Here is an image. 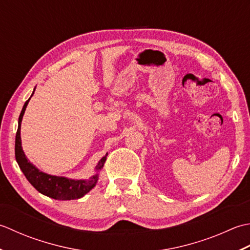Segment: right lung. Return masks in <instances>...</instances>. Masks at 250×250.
Returning a JSON list of instances; mask_svg holds the SVG:
<instances>
[{"instance_id": "obj_1", "label": "right lung", "mask_w": 250, "mask_h": 250, "mask_svg": "<svg viewBox=\"0 0 250 250\" xmlns=\"http://www.w3.org/2000/svg\"><path fill=\"white\" fill-rule=\"evenodd\" d=\"M34 90L35 88L33 89L31 97L34 94ZM31 97L25 101L21 110V113H20L18 119V129L16 134V141H15V156H16V161L20 169H21L28 181L40 193H42L43 195H46L48 197L54 198V200L59 201L78 200V198L83 197L86 193H88L96 186L97 181L99 179V171L103 169L108 153L98 162V164L96 166V174L89 177L88 179H70V178L67 177L53 176L46 174V172L41 171L25 156L21 146V137H20L21 121L25 108H27Z\"/></svg>"}]
</instances>
